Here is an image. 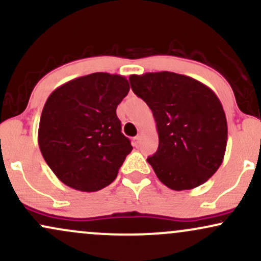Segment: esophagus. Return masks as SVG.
Masks as SVG:
<instances>
[{
    "label": "esophagus",
    "mask_w": 261,
    "mask_h": 261,
    "mask_svg": "<svg viewBox=\"0 0 261 261\" xmlns=\"http://www.w3.org/2000/svg\"><path fill=\"white\" fill-rule=\"evenodd\" d=\"M140 140H141V135H137V136L134 137V143H135V146H136V147L139 146Z\"/></svg>",
    "instance_id": "esophagus-1"
}]
</instances>
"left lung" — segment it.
Returning <instances> with one entry per match:
<instances>
[{"label":"left lung","instance_id":"1","mask_svg":"<svg viewBox=\"0 0 261 261\" xmlns=\"http://www.w3.org/2000/svg\"><path fill=\"white\" fill-rule=\"evenodd\" d=\"M131 88L153 113L160 143L147 158L172 190L207 181L222 164L227 120L215 92L203 83L168 71L131 74Z\"/></svg>","mask_w":261,"mask_h":261}]
</instances>
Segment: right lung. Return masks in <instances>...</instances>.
<instances>
[{
    "mask_svg": "<svg viewBox=\"0 0 261 261\" xmlns=\"http://www.w3.org/2000/svg\"><path fill=\"white\" fill-rule=\"evenodd\" d=\"M130 91L120 74L95 72L56 88L40 116L38 142L50 169L67 187L98 191L133 151L116 108Z\"/></svg>",
    "mask_w": 261,
    "mask_h": 261,
    "instance_id": "1",
    "label": "right lung"
}]
</instances>
